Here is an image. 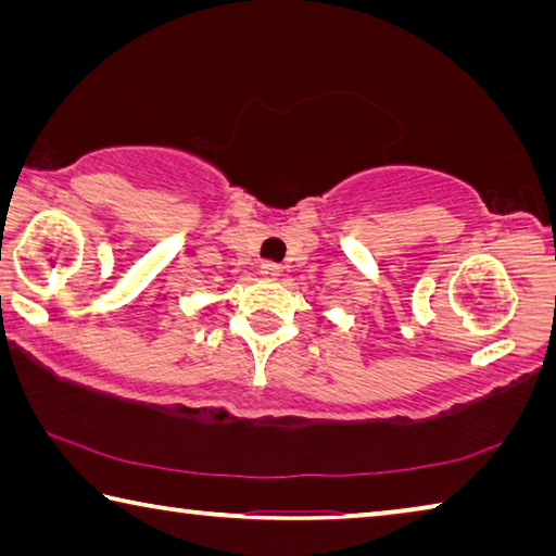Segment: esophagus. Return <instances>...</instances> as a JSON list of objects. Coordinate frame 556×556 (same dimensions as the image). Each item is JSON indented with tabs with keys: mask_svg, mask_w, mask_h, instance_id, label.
<instances>
[{
	"mask_svg": "<svg viewBox=\"0 0 556 556\" xmlns=\"http://www.w3.org/2000/svg\"><path fill=\"white\" fill-rule=\"evenodd\" d=\"M260 275L265 277V279H269V281H275V279L281 277V267L275 265V262H262V265H260Z\"/></svg>",
	"mask_w": 556,
	"mask_h": 556,
	"instance_id": "34e87169",
	"label": "esophagus"
}]
</instances>
